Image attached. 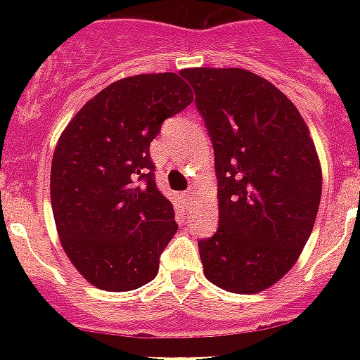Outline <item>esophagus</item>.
<instances>
[{
  "label": "esophagus",
  "instance_id": "esophagus-1",
  "mask_svg": "<svg viewBox=\"0 0 360 360\" xmlns=\"http://www.w3.org/2000/svg\"><path fill=\"white\" fill-rule=\"evenodd\" d=\"M183 196L186 198V202H192V200H194V196H196V191H194V188H188V191H186Z\"/></svg>",
  "mask_w": 360,
  "mask_h": 360
}]
</instances>
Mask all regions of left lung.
Listing matches in <instances>:
<instances>
[{"instance_id":"8db88e82","label":"left lung","mask_w":360,"mask_h":360,"mask_svg":"<svg viewBox=\"0 0 360 360\" xmlns=\"http://www.w3.org/2000/svg\"><path fill=\"white\" fill-rule=\"evenodd\" d=\"M214 149L219 230L202 239L209 282L257 293L301 256L321 200L307 123L278 87L245 69H183Z\"/></svg>"}]
</instances>
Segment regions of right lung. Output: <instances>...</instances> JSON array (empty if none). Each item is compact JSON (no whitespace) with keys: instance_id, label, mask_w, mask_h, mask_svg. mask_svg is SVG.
<instances>
[{"instance_id":"obj_1","label":"right lung","mask_w":360,"mask_h":360,"mask_svg":"<svg viewBox=\"0 0 360 360\" xmlns=\"http://www.w3.org/2000/svg\"><path fill=\"white\" fill-rule=\"evenodd\" d=\"M192 101L175 72L129 76L84 104L59 136L53 220L72 265L98 290L130 291L157 276L177 224L155 183L149 146L164 120Z\"/></svg>"}]
</instances>
